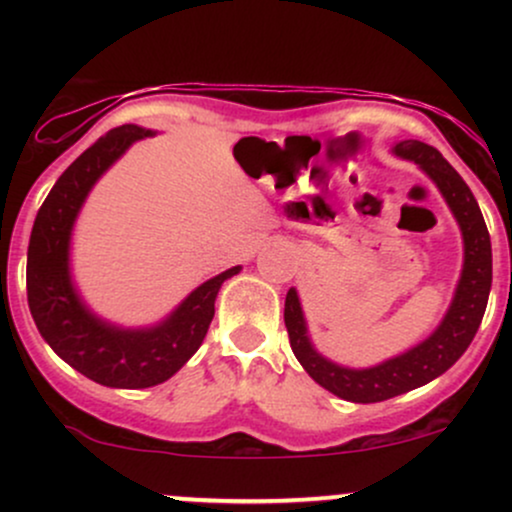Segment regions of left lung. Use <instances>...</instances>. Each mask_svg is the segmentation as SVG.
<instances>
[{
    "label": "left lung",
    "mask_w": 512,
    "mask_h": 512,
    "mask_svg": "<svg viewBox=\"0 0 512 512\" xmlns=\"http://www.w3.org/2000/svg\"><path fill=\"white\" fill-rule=\"evenodd\" d=\"M392 154L416 163L438 187L452 216H455L457 226H460L464 262L455 296H452L448 313L443 315L436 330L404 354L387 358V361L370 368L339 366V363L322 356L310 342L308 322H305L298 291L289 289L284 305V322L298 363L317 385L346 399V402L356 404L385 402V399L404 395V392L431 383L438 375H443L472 344L491 291V238L467 182L440 156L438 149L416 142V139L397 142L392 146Z\"/></svg>",
    "instance_id": "left-lung-1"
}]
</instances>
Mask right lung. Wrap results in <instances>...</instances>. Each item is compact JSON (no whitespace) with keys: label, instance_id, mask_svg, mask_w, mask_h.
Wrapping results in <instances>:
<instances>
[{"label":"right lung","instance_id":"add662e5","mask_svg":"<svg viewBox=\"0 0 512 512\" xmlns=\"http://www.w3.org/2000/svg\"><path fill=\"white\" fill-rule=\"evenodd\" d=\"M156 132L137 125L110 129L60 175L35 216L28 243V308L40 337L93 383L117 390H142L166 383L202 346L214 317L221 284L231 267L204 281L173 313L149 327H122L88 308L72 279V233L88 192L134 142Z\"/></svg>","mask_w":512,"mask_h":512}]
</instances>
